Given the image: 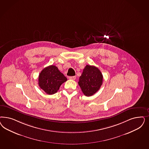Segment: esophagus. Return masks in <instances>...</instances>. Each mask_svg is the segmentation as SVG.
<instances>
[{"label":"esophagus","mask_w":149,"mask_h":149,"mask_svg":"<svg viewBox=\"0 0 149 149\" xmlns=\"http://www.w3.org/2000/svg\"><path fill=\"white\" fill-rule=\"evenodd\" d=\"M68 78L71 80H74L76 79V76H70L68 77Z\"/></svg>","instance_id":"1"}]
</instances>
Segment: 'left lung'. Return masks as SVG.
Here are the masks:
<instances>
[{
	"label": "left lung",
	"mask_w": 149,
	"mask_h": 149,
	"mask_svg": "<svg viewBox=\"0 0 149 149\" xmlns=\"http://www.w3.org/2000/svg\"><path fill=\"white\" fill-rule=\"evenodd\" d=\"M103 76L98 68L87 65L79 77L78 84L83 93L86 96L94 95L100 88Z\"/></svg>",
	"instance_id": "obj_1"
}]
</instances>
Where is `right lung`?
Masks as SVG:
<instances>
[{"instance_id": "1", "label": "right lung", "mask_w": 149, "mask_h": 149, "mask_svg": "<svg viewBox=\"0 0 149 149\" xmlns=\"http://www.w3.org/2000/svg\"><path fill=\"white\" fill-rule=\"evenodd\" d=\"M67 79L58 67L50 65L44 68L39 75L38 84L47 94L52 95L56 93L63 83Z\"/></svg>"}]
</instances>
